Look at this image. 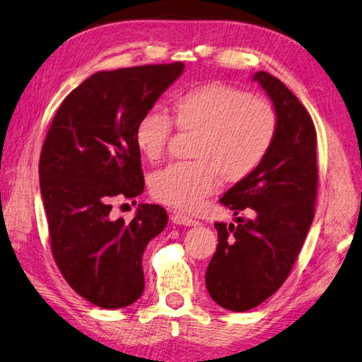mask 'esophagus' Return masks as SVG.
<instances>
[{"label": "esophagus", "mask_w": 362, "mask_h": 362, "mask_svg": "<svg viewBox=\"0 0 362 362\" xmlns=\"http://www.w3.org/2000/svg\"><path fill=\"white\" fill-rule=\"evenodd\" d=\"M170 219H171V223H175V224H177V226H197L199 224V221H195V219H192V218H189V216H186V214H182V213H173L170 216Z\"/></svg>", "instance_id": "34e87169"}]
</instances>
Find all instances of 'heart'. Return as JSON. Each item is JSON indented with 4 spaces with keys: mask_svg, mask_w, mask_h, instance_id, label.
<instances>
[{
    "mask_svg": "<svg viewBox=\"0 0 362 362\" xmlns=\"http://www.w3.org/2000/svg\"><path fill=\"white\" fill-rule=\"evenodd\" d=\"M171 124L180 132L195 133L191 156L195 162L171 163L152 176L151 192L162 204L194 211L224 182L248 177L275 141L278 116L265 98L242 88L208 82L176 93L168 117L148 111L136 120L133 141L148 160L163 156Z\"/></svg>",
    "mask_w": 362,
    "mask_h": 362,
    "instance_id": "heart-1",
    "label": "heart"
}]
</instances>
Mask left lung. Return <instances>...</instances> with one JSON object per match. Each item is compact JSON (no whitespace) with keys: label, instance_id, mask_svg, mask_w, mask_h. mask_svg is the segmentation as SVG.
I'll return each instance as SVG.
<instances>
[{"label":"left lung","instance_id":"1","mask_svg":"<svg viewBox=\"0 0 362 362\" xmlns=\"http://www.w3.org/2000/svg\"><path fill=\"white\" fill-rule=\"evenodd\" d=\"M278 116L275 141L262 163L221 199L240 224L216 223L219 243L206 269L211 299L232 312H246L275 294L300 252L315 216L316 130L308 111L280 79L257 71Z\"/></svg>","mask_w":362,"mask_h":362}]
</instances>
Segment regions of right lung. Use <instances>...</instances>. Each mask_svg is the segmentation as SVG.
<instances>
[{
    "mask_svg": "<svg viewBox=\"0 0 362 362\" xmlns=\"http://www.w3.org/2000/svg\"><path fill=\"white\" fill-rule=\"evenodd\" d=\"M182 71L176 62L95 73L63 100L44 139L50 248L69 286L97 307L132 305L144 291L143 252L167 226V211L141 204L127 224L111 218V200L143 192L133 129Z\"/></svg>",
    "mask_w": 362,
    "mask_h": 362,
    "instance_id": "right-lung-1",
    "label": "right lung"
}]
</instances>
